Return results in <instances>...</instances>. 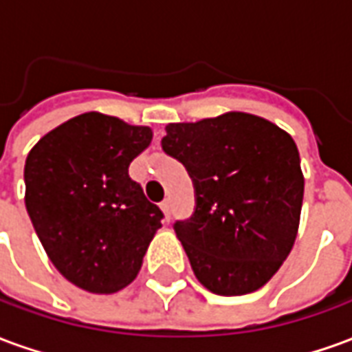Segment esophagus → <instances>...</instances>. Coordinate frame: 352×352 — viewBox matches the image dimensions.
<instances>
[{"mask_svg":"<svg viewBox=\"0 0 352 352\" xmlns=\"http://www.w3.org/2000/svg\"><path fill=\"white\" fill-rule=\"evenodd\" d=\"M160 209L164 211V214H166V217L169 219V213H171V204H169V199H164V201H162Z\"/></svg>","mask_w":352,"mask_h":352,"instance_id":"1","label":"esophagus"}]
</instances>
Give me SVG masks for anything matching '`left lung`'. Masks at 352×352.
<instances>
[{
  "label": "left lung",
  "mask_w": 352,
  "mask_h": 352,
  "mask_svg": "<svg viewBox=\"0 0 352 352\" xmlns=\"http://www.w3.org/2000/svg\"><path fill=\"white\" fill-rule=\"evenodd\" d=\"M162 148L188 169L196 211L175 234L196 279L243 296L277 273L294 247L303 173L294 139L262 116L230 111L166 126Z\"/></svg>",
  "instance_id": "obj_1"
}]
</instances>
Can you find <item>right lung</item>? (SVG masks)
<instances>
[{"instance_id": "1", "label": "right lung", "mask_w": 352, "mask_h": 352, "mask_svg": "<svg viewBox=\"0 0 352 352\" xmlns=\"http://www.w3.org/2000/svg\"><path fill=\"white\" fill-rule=\"evenodd\" d=\"M148 126L82 113L43 135L24 166L26 209L50 262L75 287L113 294L138 277L160 207L128 175Z\"/></svg>"}]
</instances>
